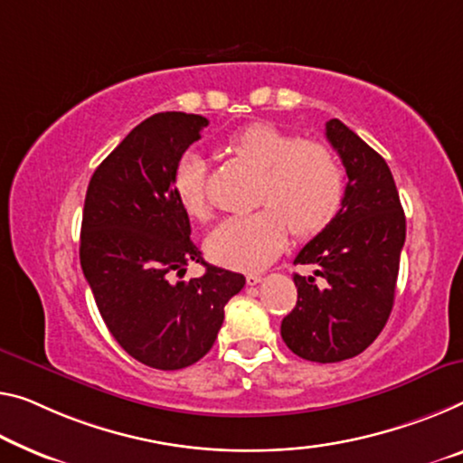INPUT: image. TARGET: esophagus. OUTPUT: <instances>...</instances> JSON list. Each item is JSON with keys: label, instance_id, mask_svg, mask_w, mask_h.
<instances>
[{"label": "esophagus", "instance_id": "obj_1", "mask_svg": "<svg viewBox=\"0 0 463 463\" xmlns=\"http://www.w3.org/2000/svg\"><path fill=\"white\" fill-rule=\"evenodd\" d=\"M246 281H248V286H256V283H260L262 281V275H259V273H250L246 277Z\"/></svg>", "mask_w": 463, "mask_h": 463}]
</instances>
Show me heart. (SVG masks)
<instances>
[{
  "label": "heart",
  "mask_w": 463,
  "mask_h": 463,
  "mask_svg": "<svg viewBox=\"0 0 463 463\" xmlns=\"http://www.w3.org/2000/svg\"><path fill=\"white\" fill-rule=\"evenodd\" d=\"M227 148L260 174L256 207L246 217H230L207 238L217 262L236 269H260L298 238L321 233L339 215L345 198V172L331 146L302 140L273 124H250L233 134ZM174 190L182 209L196 222L211 215L204 190V163L194 153L182 155L174 172Z\"/></svg>",
  "instance_id": "1"
}]
</instances>
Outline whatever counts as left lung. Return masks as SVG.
I'll return each instance as SVG.
<instances>
[{"instance_id":"left-lung-1","label":"left lung","mask_w":463,"mask_h":463,"mask_svg":"<svg viewBox=\"0 0 463 463\" xmlns=\"http://www.w3.org/2000/svg\"><path fill=\"white\" fill-rule=\"evenodd\" d=\"M325 134L345 167L344 207L296 256L312 273L294 275L298 302L281 337L300 358L329 364L364 352L385 326L405 215L385 159L339 119H329Z\"/></svg>"}]
</instances>
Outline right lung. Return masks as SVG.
I'll return each instance as SVG.
<instances>
[{
    "label": "right lung",
    "mask_w": 463,
    "mask_h": 463,
    "mask_svg": "<svg viewBox=\"0 0 463 463\" xmlns=\"http://www.w3.org/2000/svg\"><path fill=\"white\" fill-rule=\"evenodd\" d=\"M209 119L155 113L95 169L84 198L80 265L97 308L119 345L142 364L180 371L215 344L223 308L244 275L204 262L190 240V219L174 172ZM188 261L208 271L174 282Z\"/></svg>",
    "instance_id": "obj_1"
}]
</instances>
